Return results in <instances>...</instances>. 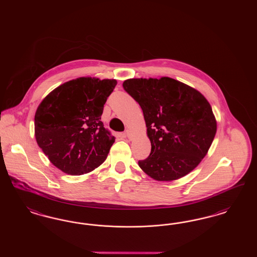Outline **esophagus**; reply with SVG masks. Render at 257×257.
<instances>
[{
    "label": "esophagus",
    "mask_w": 257,
    "mask_h": 257,
    "mask_svg": "<svg viewBox=\"0 0 257 257\" xmlns=\"http://www.w3.org/2000/svg\"><path fill=\"white\" fill-rule=\"evenodd\" d=\"M124 134H125V136H126L128 139H130V138H131V132H130L129 130H126Z\"/></svg>",
    "instance_id": "1"
}]
</instances>
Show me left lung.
Instances as JSON below:
<instances>
[{
  "label": "left lung",
  "instance_id": "8db88e82",
  "mask_svg": "<svg viewBox=\"0 0 257 257\" xmlns=\"http://www.w3.org/2000/svg\"><path fill=\"white\" fill-rule=\"evenodd\" d=\"M124 90L141 106L151 143L140 168L158 181H172L193 171L207 154L217 122L206 98L169 77L129 79Z\"/></svg>",
  "mask_w": 257,
  "mask_h": 257
}]
</instances>
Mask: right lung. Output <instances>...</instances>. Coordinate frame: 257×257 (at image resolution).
Here are the masks:
<instances>
[{"instance_id":"1","label":"right lung","mask_w":257,"mask_h":257,"mask_svg":"<svg viewBox=\"0 0 257 257\" xmlns=\"http://www.w3.org/2000/svg\"><path fill=\"white\" fill-rule=\"evenodd\" d=\"M115 80L81 77L62 84L42 100L35 115L38 147L61 171L81 175L107 158L115 138L101 121Z\"/></svg>"}]
</instances>
